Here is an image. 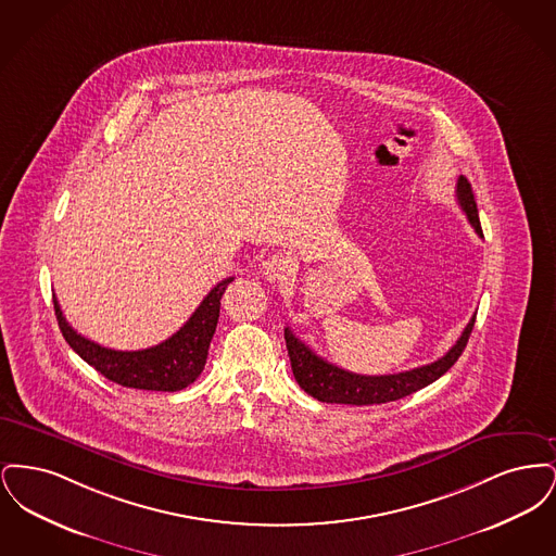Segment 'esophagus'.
<instances>
[{
	"instance_id": "obj_1",
	"label": "esophagus",
	"mask_w": 556,
	"mask_h": 556,
	"mask_svg": "<svg viewBox=\"0 0 556 556\" xmlns=\"http://www.w3.org/2000/svg\"><path fill=\"white\" fill-rule=\"evenodd\" d=\"M263 275L270 283H281L291 275V263L283 254H273L263 263Z\"/></svg>"
}]
</instances>
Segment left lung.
I'll return each instance as SVG.
<instances>
[{
    "instance_id": "left-lung-1",
    "label": "left lung",
    "mask_w": 556,
    "mask_h": 556,
    "mask_svg": "<svg viewBox=\"0 0 556 556\" xmlns=\"http://www.w3.org/2000/svg\"><path fill=\"white\" fill-rule=\"evenodd\" d=\"M456 200L463 212L467 214L477 236L483 238L479 214H477L476 195H473L471 184L463 175L458 177V184H456ZM473 325H476V315L467 323L456 344L452 345L442 358L424 367L402 370L394 375H358V372L336 367L325 358H320L313 348L298 340V336L291 331L290 327H286V344H288L293 377L308 396L317 397L318 402H331V404L369 406V404H383V402H394L400 397L410 396L413 392L424 390L425 386L440 379L463 354L465 345L469 342V336L473 331Z\"/></svg>"
}]
</instances>
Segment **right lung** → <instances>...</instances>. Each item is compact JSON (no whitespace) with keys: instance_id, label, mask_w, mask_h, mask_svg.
Masks as SVG:
<instances>
[{"instance_id":"obj_1","label":"right lung","mask_w":556,"mask_h":556,"mask_svg":"<svg viewBox=\"0 0 556 556\" xmlns=\"http://www.w3.org/2000/svg\"><path fill=\"white\" fill-rule=\"evenodd\" d=\"M231 281L233 277H227L216 283L186 325L168 340L132 352L112 350L83 338L66 323L58 300H53V308L64 340L87 365L102 372L110 381L135 390L179 392L193 383L204 370L212 336L218 323L220 298Z\"/></svg>"}]
</instances>
